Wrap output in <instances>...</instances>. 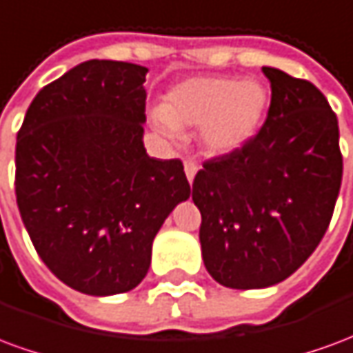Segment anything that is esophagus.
I'll list each match as a JSON object with an SVG mask.
<instances>
[{
	"label": "esophagus",
	"mask_w": 353,
	"mask_h": 353,
	"mask_svg": "<svg viewBox=\"0 0 353 353\" xmlns=\"http://www.w3.org/2000/svg\"><path fill=\"white\" fill-rule=\"evenodd\" d=\"M183 168H185V176H187V179L192 181L194 176H196V172H199V164L192 161V159H187V161L183 162Z\"/></svg>",
	"instance_id": "esophagus-1"
}]
</instances>
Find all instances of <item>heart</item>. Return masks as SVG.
<instances>
[{"mask_svg":"<svg viewBox=\"0 0 353 353\" xmlns=\"http://www.w3.org/2000/svg\"><path fill=\"white\" fill-rule=\"evenodd\" d=\"M266 101L259 81L196 75L170 88L153 123L168 136H176L177 128L200 126V139L210 153H232L259 130Z\"/></svg>","mask_w":353,"mask_h":353,"instance_id":"obj_1","label":"heart"}]
</instances>
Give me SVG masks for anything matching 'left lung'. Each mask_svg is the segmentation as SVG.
<instances>
[{
  "instance_id": "left-lung-1",
  "label": "left lung",
  "mask_w": 353,
  "mask_h": 353,
  "mask_svg": "<svg viewBox=\"0 0 353 353\" xmlns=\"http://www.w3.org/2000/svg\"><path fill=\"white\" fill-rule=\"evenodd\" d=\"M272 96L257 134L202 164L192 202L215 281L261 289L295 272L325 234L341 191L339 121L310 81L263 68Z\"/></svg>"
}]
</instances>
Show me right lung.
<instances>
[{"instance_id":"add662e5","label":"right lung","mask_w":353,"mask_h":353,"mask_svg":"<svg viewBox=\"0 0 353 353\" xmlns=\"http://www.w3.org/2000/svg\"><path fill=\"white\" fill-rule=\"evenodd\" d=\"M147 68L88 60L43 87L17 136L14 192L35 252L94 296L145 278L151 245L191 185L143 147Z\"/></svg>"}]
</instances>
